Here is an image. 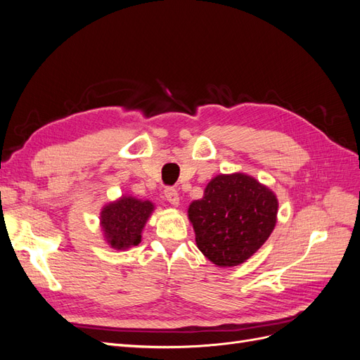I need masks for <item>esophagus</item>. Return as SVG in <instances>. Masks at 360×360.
<instances>
[{"label":"esophagus","mask_w":360,"mask_h":360,"mask_svg":"<svg viewBox=\"0 0 360 360\" xmlns=\"http://www.w3.org/2000/svg\"><path fill=\"white\" fill-rule=\"evenodd\" d=\"M165 198H167V201L169 202V204H172V205H179L180 204V198H179V192L174 189V188H167L165 189Z\"/></svg>","instance_id":"esophagus-1"}]
</instances>
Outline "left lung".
I'll use <instances>...</instances> for the list:
<instances>
[{
  "label": "left lung",
  "instance_id": "obj_1",
  "mask_svg": "<svg viewBox=\"0 0 360 360\" xmlns=\"http://www.w3.org/2000/svg\"><path fill=\"white\" fill-rule=\"evenodd\" d=\"M276 214V195L242 172L212 179L188 210L198 249L219 267L252 257L274 231Z\"/></svg>",
  "mask_w": 360,
  "mask_h": 360
}]
</instances>
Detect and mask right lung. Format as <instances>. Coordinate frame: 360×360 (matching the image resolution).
I'll list each match as a JSON object with an SVG mask.
<instances>
[{"label":"right lung","instance_id":"add662e5","mask_svg":"<svg viewBox=\"0 0 360 360\" xmlns=\"http://www.w3.org/2000/svg\"><path fill=\"white\" fill-rule=\"evenodd\" d=\"M155 210V204L126 197L106 204L101 212V226L108 245L124 250L141 243V234Z\"/></svg>","mask_w":360,"mask_h":360}]
</instances>
